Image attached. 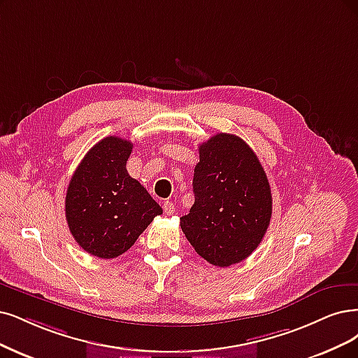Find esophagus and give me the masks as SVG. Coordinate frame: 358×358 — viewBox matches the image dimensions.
Wrapping results in <instances>:
<instances>
[{"mask_svg":"<svg viewBox=\"0 0 358 358\" xmlns=\"http://www.w3.org/2000/svg\"><path fill=\"white\" fill-rule=\"evenodd\" d=\"M164 213H165L166 215L174 214V213H176V206H174V203H172L171 201H165V202H164Z\"/></svg>","mask_w":358,"mask_h":358,"instance_id":"34e87169","label":"esophagus"}]
</instances>
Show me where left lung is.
<instances>
[{
  "mask_svg": "<svg viewBox=\"0 0 358 358\" xmlns=\"http://www.w3.org/2000/svg\"><path fill=\"white\" fill-rule=\"evenodd\" d=\"M193 192L194 203L180 226L196 252L217 267L252 254L273 209L270 182L254 150L226 132L202 143Z\"/></svg>",
  "mask_w": 358,
  "mask_h": 358,
  "instance_id": "obj_1",
  "label": "left lung"
}]
</instances>
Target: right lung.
Listing matches in <instances>:
<instances>
[{
    "label": "right lung",
    "mask_w": 358,
    "mask_h": 358,
    "mask_svg": "<svg viewBox=\"0 0 358 358\" xmlns=\"http://www.w3.org/2000/svg\"><path fill=\"white\" fill-rule=\"evenodd\" d=\"M132 143L106 137L84 156L66 193V221L85 252L101 259L122 255L162 214L153 197L127 171Z\"/></svg>",
    "instance_id": "right-lung-1"
}]
</instances>
